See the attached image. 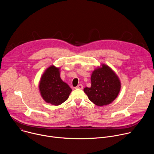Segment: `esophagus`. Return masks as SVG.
<instances>
[{
    "mask_svg": "<svg viewBox=\"0 0 154 154\" xmlns=\"http://www.w3.org/2000/svg\"><path fill=\"white\" fill-rule=\"evenodd\" d=\"M83 88V86L82 85V84H80L78 86H77L75 87V89H80V90H82Z\"/></svg>",
    "mask_w": 154,
    "mask_h": 154,
    "instance_id": "1",
    "label": "esophagus"
}]
</instances>
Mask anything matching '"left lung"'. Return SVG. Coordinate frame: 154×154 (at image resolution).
Masks as SVG:
<instances>
[{
	"mask_svg": "<svg viewBox=\"0 0 154 154\" xmlns=\"http://www.w3.org/2000/svg\"><path fill=\"white\" fill-rule=\"evenodd\" d=\"M91 86L83 91L88 99L97 106L111 103L121 90V82L116 73L106 64L96 69L91 77Z\"/></svg>",
	"mask_w": 154,
	"mask_h": 154,
	"instance_id": "obj_1",
	"label": "left lung"
}]
</instances>
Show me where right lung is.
I'll return each instance as SVG.
<instances>
[{"instance_id": "1", "label": "right lung", "mask_w": 154, "mask_h": 154, "mask_svg": "<svg viewBox=\"0 0 154 154\" xmlns=\"http://www.w3.org/2000/svg\"><path fill=\"white\" fill-rule=\"evenodd\" d=\"M60 68L51 66L42 75L39 84L42 99L55 106L66 100L72 91L69 86L60 78Z\"/></svg>"}]
</instances>
